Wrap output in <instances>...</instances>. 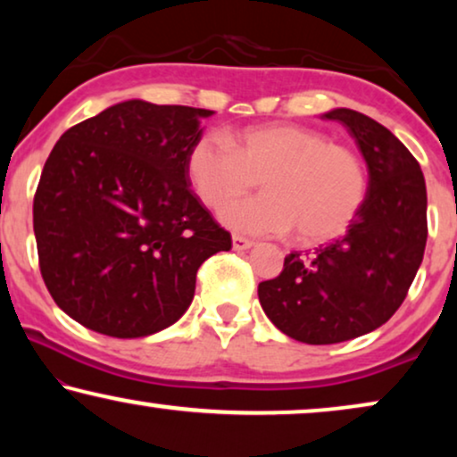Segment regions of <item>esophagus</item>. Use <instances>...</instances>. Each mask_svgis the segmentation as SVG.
I'll return each mask as SVG.
<instances>
[{"label":"esophagus","mask_w":457,"mask_h":457,"mask_svg":"<svg viewBox=\"0 0 457 457\" xmlns=\"http://www.w3.org/2000/svg\"><path fill=\"white\" fill-rule=\"evenodd\" d=\"M253 245L252 239H245V237L241 235H233V249H237V252H245V249H249Z\"/></svg>","instance_id":"esophagus-1"}]
</instances>
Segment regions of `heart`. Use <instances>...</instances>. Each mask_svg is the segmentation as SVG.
I'll return each instance as SVG.
<instances>
[{
  "mask_svg": "<svg viewBox=\"0 0 457 457\" xmlns=\"http://www.w3.org/2000/svg\"><path fill=\"white\" fill-rule=\"evenodd\" d=\"M187 174L197 197L220 210L260 179L267 193L222 212L247 235H287L324 243L345 233L366 199V172L352 147L299 124H262L235 141L210 133L191 147Z\"/></svg>",
  "mask_w": 457,
  "mask_h": 457,
  "instance_id": "obj_1",
  "label": "heart"
}]
</instances>
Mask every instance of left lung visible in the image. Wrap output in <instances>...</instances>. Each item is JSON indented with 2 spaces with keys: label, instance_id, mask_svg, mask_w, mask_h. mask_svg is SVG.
<instances>
[{
  "label": "left lung",
  "instance_id": "left-lung-1",
  "mask_svg": "<svg viewBox=\"0 0 457 457\" xmlns=\"http://www.w3.org/2000/svg\"><path fill=\"white\" fill-rule=\"evenodd\" d=\"M347 127L368 166V191L347 233L314 253L293 252L277 278L258 285L274 327L310 345L378 328L403 303L427 247V185L408 147L366 114H324Z\"/></svg>",
  "mask_w": 457,
  "mask_h": 457
}]
</instances>
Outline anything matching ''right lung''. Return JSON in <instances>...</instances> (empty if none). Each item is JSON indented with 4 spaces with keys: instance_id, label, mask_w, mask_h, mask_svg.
<instances>
[{
    "instance_id": "obj_1",
    "label": "right lung",
    "mask_w": 457,
    "mask_h": 457,
    "mask_svg": "<svg viewBox=\"0 0 457 457\" xmlns=\"http://www.w3.org/2000/svg\"><path fill=\"white\" fill-rule=\"evenodd\" d=\"M212 114L129 99L54 145L33 202L37 252L54 302L83 327L118 339L170 327L199 266L233 245L187 174Z\"/></svg>"
}]
</instances>
